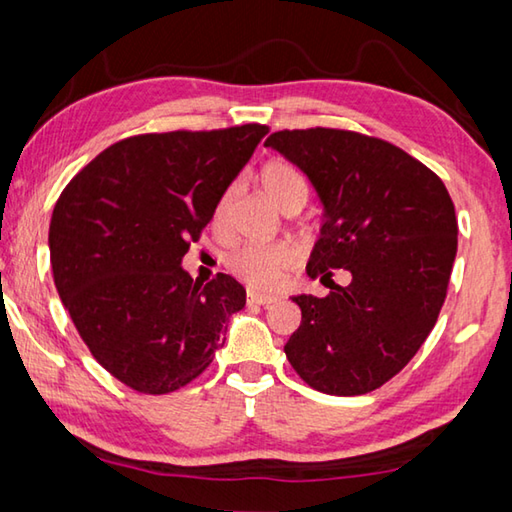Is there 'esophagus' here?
<instances>
[{
  "instance_id": "obj_1",
  "label": "esophagus",
  "mask_w": 512,
  "mask_h": 512,
  "mask_svg": "<svg viewBox=\"0 0 512 512\" xmlns=\"http://www.w3.org/2000/svg\"><path fill=\"white\" fill-rule=\"evenodd\" d=\"M275 300H277V298L271 296V293L248 291V302H250V305H262V307H266V305H273Z\"/></svg>"
}]
</instances>
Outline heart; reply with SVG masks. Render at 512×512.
<instances>
[{
    "instance_id": "heart-1",
    "label": "heart",
    "mask_w": 512,
    "mask_h": 512,
    "mask_svg": "<svg viewBox=\"0 0 512 512\" xmlns=\"http://www.w3.org/2000/svg\"><path fill=\"white\" fill-rule=\"evenodd\" d=\"M264 194L284 212H298L309 198V183L300 169L287 160H271L259 171ZM235 187H228L214 207V225L225 228ZM296 262V250L284 241L277 244H241L225 257V266L253 289H271L280 275Z\"/></svg>"
}]
</instances>
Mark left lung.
Here are the masks:
<instances>
[{"label":"left lung","mask_w":512,"mask_h":512,"mask_svg":"<svg viewBox=\"0 0 512 512\" xmlns=\"http://www.w3.org/2000/svg\"><path fill=\"white\" fill-rule=\"evenodd\" d=\"M280 151L325 207L307 275L325 298L296 296L300 327L284 345L302 381L363 395L409 363L436 325L452 275L458 223L447 187L400 146L339 128L277 131ZM334 267L351 273L341 288Z\"/></svg>","instance_id":"1"}]
</instances>
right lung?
Returning a JSON list of instances; mask_svg holds the SVG:
<instances>
[{
  "label": "right lung",
  "mask_w": 512,
  "mask_h": 512,
  "mask_svg": "<svg viewBox=\"0 0 512 512\" xmlns=\"http://www.w3.org/2000/svg\"><path fill=\"white\" fill-rule=\"evenodd\" d=\"M268 126L133 135L76 173L49 225L58 296L92 357L121 384L167 395L223 348L246 289L194 282L185 253Z\"/></svg>",
  "instance_id": "obj_1"
}]
</instances>
